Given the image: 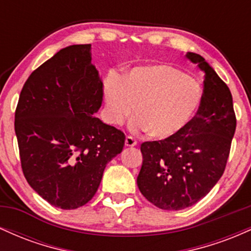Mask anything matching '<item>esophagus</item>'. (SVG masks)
I'll return each mask as SVG.
<instances>
[{
	"label": "esophagus",
	"instance_id": "34e87169",
	"mask_svg": "<svg viewBox=\"0 0 251 251\" xmlns=\"http://www.w3.org/2000/svg\"><path fill=\"white\" fill-rule=\"evenodd\" d=\"M125 145L127 146V148H132V146L137 145V140H135L133 137H131V135H127L125 139Z\"/></svg>",
	"mask_w": 251,
	"mask_h": 251
}]
</instances>
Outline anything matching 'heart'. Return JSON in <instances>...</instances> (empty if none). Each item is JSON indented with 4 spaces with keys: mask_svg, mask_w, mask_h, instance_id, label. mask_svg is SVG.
<instances>
[{
    "mask_svg": "<svg viewBox=\"0 0 251 251\" xmlns=\"http://www.w3.org/2000/svg\"><path fill=\"white\" fill-rule=\"evenodd\" d=\"M103 93L109 122L119 125L134 107L131 128L158 140L172 139L188 127L203 98L200 83L169 65L135 67L123 80L108 76Z\"/></svg>",
    "mask_w": 251,
    "mask_h": 251,
    "instance_id": "1",
    "label": "heart"
}]
</instances>
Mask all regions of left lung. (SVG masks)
<instances>
[{"label":"left lung","mask_w":251,"mask_h":251,"mask_svg":"<svg viewBox=\"0 0 251 251\" xmlns=\"http://www.w3.org/2000/svg\"><path fill=\"white\" fill-rule=\"evenodd\" d=\"M185 56L205 73L197 114L177 137L140 146L143 165L138 188L163 210L189 208L209 194L226 170L236 129L226 83L200 54L189 51Z\"/></svg>","instance_id":"8db88e82"}]
</instances>
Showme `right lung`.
Here are the masks:
<instances>
[{
  "mask_svg": "<svg viewBox=\"0 0 251 251\" xmlns=\"http://www.w3.org/2000/svg\"><path fill=\"white\" fill-rule=\"evenodd\" d=\"M91 45L59 50L25 81L15 111V133L28 184L51 205H85L103 170L123 151L125 134L93 117L102 81Z\"/></svg>",
  "mask_w": 251,
  "mask_h": 251,
  "instance_id": "add662e5",
  "label": "right lung"
}]
</instances>
